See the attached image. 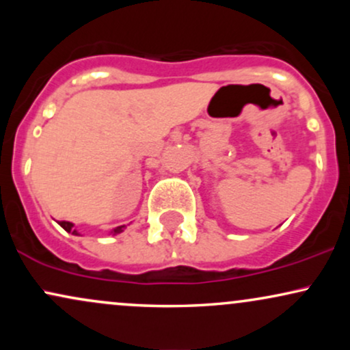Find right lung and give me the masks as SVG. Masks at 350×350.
<instances>
[{"mask_svg": "<svg viewBox=\"0 0 350 350\" xmlns=\"http://www.w3.org/2000/svg\"><path fill=\"white\" fill-rule=\"evenodd\" d=\"M59 226L62 227L64 230H66V232H70V234H74V235H79V232L75 230V228H74V224H72V222H66V220H60V222H59ZM123 228H124V226L115 227L113 230H111V234H113V235L120 234V232H123Z\"/></svg>", "mask_w": 350, "mask_h": 350, "instance_id": "1", "label": "right lung"}]
</instances>
